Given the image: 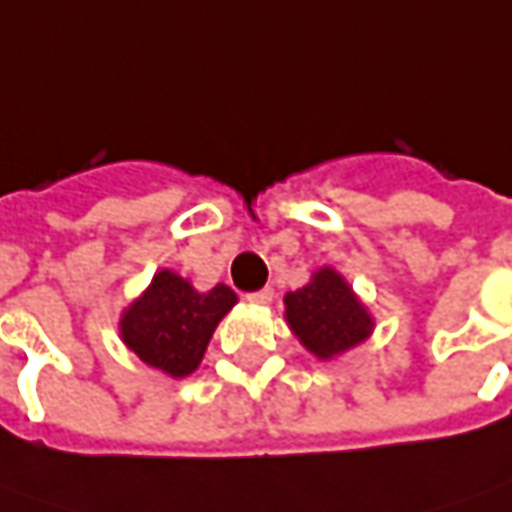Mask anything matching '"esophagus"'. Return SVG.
I'll return each mask as SVG.
<instances>
[{"instance_id": "34e87169", "label": "esophagus", "mask_w": 512, "mask_h": 512, "mask_svg": "<svg viewBox=\"0 0 512 512\" xmlns=\"http://www.w3.org/2000/svg\"><path fill=\"white\" fill-rule=\"evenodd\" d=\"M271 297H274V288H260V291L246 294V300L255 302V305H266V302H271Z\"/></svg>"}]
</instances>
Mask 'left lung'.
<instances>
[{
  "label": "left lung",
  "instance_id": "obj_1",
  "mask_svg": "<svg viewBox=\"0 0 512 512\" xmlns=\"http://www.w3.org/2000/svg\"><path fill=\"white\" fill-rule=\"evenodd\" d=\"M283 305L291 333L319 361L344 356L375 330L370 308L333 266L316 269L302 288L285 294Z\"/></svg>",
  "mask_w": 512,
  "mask_h": 512
}]
</instances>
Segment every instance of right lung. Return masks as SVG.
Masks as SVG:
<instances>
[{"label": "right lung", "instance_id": "1", "mask_svg": "<svg viewBox=\"0 0 512 512\" xmlns=\"http://www.w3.org/2000/svg\"><path fill=\"white\" fill-rule=\"evenodd\" d=\"M238 305V294L218 283L198 291L187 277L159 269L151 285L120 314V339L134 356L168 378L196 373L218 322Z\"/></svg>", "mask_w": 512, "mask_h": 512}]
</instances>
